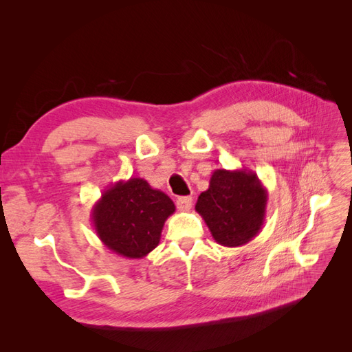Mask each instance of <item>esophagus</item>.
Masks as SVG:
<instances>
[{"instance_id": "34e87169", "label": "esophagus", "mask_w": 352, "mask_h": 352, "mask_svg": "<svg viewBox=\"0 0 352 352\" xmlns=\"http://www.w3.org/2000/svg\"><path fill=\"white\" fill-rule=\"evenodd\" d=\"M176 206H177L179 211L186 212V211L192 208V198H190V197H180L176 201Z\"/></svg>"}]
</instances>
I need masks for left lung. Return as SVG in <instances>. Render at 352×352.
<instances>
[{
  "mask_svg": "<svg viewBox=\"0 0 352 352\" xmlns=\"http://www.w3.org/2000/svg\"><path fill=\"white\" fill-rule=\"evenodd\" d=\"M265 207L267 189L248 168L214 170L208 189L201 192L195 204L212 238L228 248L241 247L258 235Z\"/></svg>",
  "mask_w": 352,
  "mask_h": 352,
  "instance_id": "1",
  "label": "left lung"
}]
</instances>
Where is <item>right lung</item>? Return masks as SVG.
<instances>
[{"instance_id": "right-lung-1", "label": "right lung", "mask_w": 352, "mask_h": 352, "mask_svg": "<svg viewBox=\"0 0 352 352\" xmlns=\"http://www.w3.org/2000/svg\"><path fill=\"white\" fill-rule=\"evenodd\" d=\"M176 207L163 190L145 179L131 177L109 186L91 211L92 226L101 242L126 258H144L162 238Z\"/></svg>"}]
</instances>
